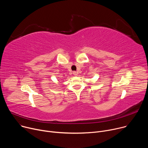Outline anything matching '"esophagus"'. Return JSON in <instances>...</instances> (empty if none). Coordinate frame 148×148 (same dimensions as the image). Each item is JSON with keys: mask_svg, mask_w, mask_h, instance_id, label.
I'll use <instances>...</instances> for the list:
<instances>
[{"mask_svg": "<svg viewBox=\"0 0 148 148\" xmlns=\"http://www.w3.org/2000/svg\"><path fill=\"white\" fill-rule=\"evenodd\" d=\"M78 73L77 72V71H74L73 72V74H74V75H75V76H77L78 75Z\"/></svg>", "mask_w": 148, "mask_h": 148, "instance_id": "obj_1", "label": "esophagus"}]
</instances>
